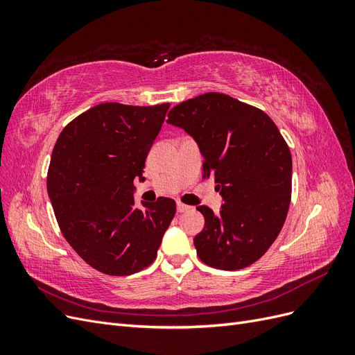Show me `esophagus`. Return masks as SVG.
I'll return each mask as SVG.
<instances>
[{
    "mask_svg": "<svg viewBox=\"0 0 355 355\" xmlns=\"http://www.w3.org/2000/svg\"><path fill=\"white\" fill-rule=\"evenodd\" d=\"M178 211L179 213H184V211H188L191 207L189 206H187V204H184V202H178Z\"/></svg>",
    "mask_w": 355,
    "mask_h": 355,
    "instance_id": "1",
    "label": "esophagus"
}]
</instances>
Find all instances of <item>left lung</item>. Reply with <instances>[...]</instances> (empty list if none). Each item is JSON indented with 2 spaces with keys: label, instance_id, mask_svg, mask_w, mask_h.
<instances>
[{
  "label": "left lung",
  "instance_id": "left-lung-1",
  "mask_svg": "<svg viewBox=\"0 0 355 355\" xmlns=\"http://www.w3.org/2000/svg\"><path fill=\"white\" fill-rule=\"evenodd\" d=\"M167 116L198 144L202 178L214 179L223 200L218 214L197 207L204 216L194 239L198 257L223 271L252 265L278 237L290 206L292 155L280 130L263 111L214 92Z\"/></svg>",
  "mask_w": 355,
  "mask_h": 355
}]
</instances>
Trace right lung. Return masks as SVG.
<instances>
[{"label":"right lung","mask_w":355,"mask_h":355,"mask_svg":"<svg viewBox=\"0 0 355 355\" xmlns=\"http://www.w3.org/2000/svg\"><path fill=\"white\" fill-rule=\"evenodd\" d=\"M170 103L96 105L72 120L53 148L47 192L63 237L94 270L130 275L151 265L176 202L159 197L135 204Z\"/></svg>","instance_id":"obj_1"}]
</instances>
